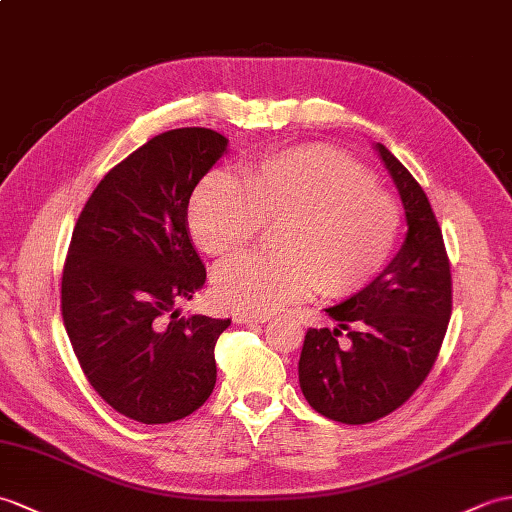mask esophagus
<instances>
[{"mask_svg": "<svg viewBox=\"0 0 512 512\" xmlns=\"http://www.w3.org/2000/svg\"><path fill=\"white\" fill-rule=\"evenodd\" d=\"M270 318H272L270 314H235V323L257 325V323H268Z\"/></svg>", "mask_w": 512, "mask_h": 512, "instance_id": "34e87169", "label": "esophagus"}]
</instances>
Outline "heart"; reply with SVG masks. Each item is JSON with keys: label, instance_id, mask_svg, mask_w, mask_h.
<instances>
[{"label": "heart", "instance_id": "heart-1", "mask_svg": "<svg viewBox=\"0 0 512 512\" xmlns=\"http://www.w3.org/2000/svg\"><path fill=\"white\" fill-rule=\"evenodd\" d=\"M277 221V253H251L218 268L213 296L222 307L270 314L314 290H362L395 251L401 209L364 168L327 146L268 154L244 165L242 178L211 172L189 198V233L220 259L244 251L261 224Z\"/></svg>", "mask_w": 512, "mask_h": 512}]
</instances>
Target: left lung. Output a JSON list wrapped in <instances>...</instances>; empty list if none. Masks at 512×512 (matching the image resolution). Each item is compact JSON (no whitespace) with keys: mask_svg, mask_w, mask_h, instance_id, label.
I'll list each match as a JSON object with an SVG mask.
<instances>
[{"mask_svg":"<svg viewBox=\"0 0 512 512\" xmlns=\"http://www.w3.org/2000/svg\"><path fill=\"white\" fill-rule=\"evenodd\" d=\"M375 150L399 189L406 240L366 288L327 307L338 327L307 331L299 360L307 403L347 425L382 419L414 395L432 371L451 316L449 259L430 200L395 154L384 144ZM342 328L347 348L337 342Z\"/></svg>","mask_w":512,"mask_h":512,"instance_id":"obj_1","label":"left lung"}]
</instances>
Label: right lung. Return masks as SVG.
<instances>
[{
	"mask_svg": "<svg viewBox=\"0 0 512 512\" xmlns=\"http://www.w3.org/2000/svg\"><path fill=\"white\" fill-rule=\"evenodd\" d=\"M229 139L176 128L117 163L93 189L71 235L61 307L82 373L124 417L172 423L216 386L213 349L231 320L178 316L205 285L187 229L194 187Z\"/></svg>",
	"mask_w": 512,
	"mask_h": 512,
	"instance_id": "add662e5",
	"label": "right lung"
}]
</instances>
